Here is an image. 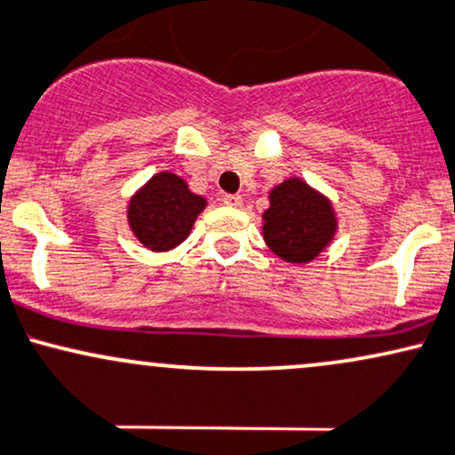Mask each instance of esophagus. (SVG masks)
Listing matches in <instances>:
<instances>
[{
  "label": "esophagus",
  "instance_id": "esophagus-1",
  "mask_svg": "<svg viewBox=\"0 0 455 455\" xmlns=\"http://www.w3.org/2000/svg\"><path fill=\"white\" fill-rule=\"evenodd\" d=\"M223 204H226V206H241L243 204V197L241 196H234V193H228V196H223Z\"/></svg>",
  "mask_w": 455,
  "mask_h": 455
}]
</instances>
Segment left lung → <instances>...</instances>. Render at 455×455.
Returning a JSON list of instances; mask_svg holds the SVG:
<instances>
[{
  "mask_svg": "<svg viewBox=\"0 0 455 455\" xmlns=\"http://www.w3.org/2000/svg\"><path fill=\"white\" fill-rule=\"evenodd\" d=\"M268 200L262 214L264 241L285 262L307 264L333 241L338 232L333 206L307 182L288 178L270 191Z\"/></svg>",
  "mask_w": 455,
  "mask_h": 455,
  "instance_id": "1",
  "label": "left lung"
}]
</instances>
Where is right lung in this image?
Returning <instances> with one entry per match:
<instances>
[{
    "instance_id": "right-lung-1",
    "label": "right lung",
    "mask_w": 455,
    "mask_h": 455,
    "mask_svg": "<svg viewBox=\"0 0 455 455\" xmlns=\"http://www.w3.org/2000/svg\"><path fill=\"white\" fill-rule=\"evenodd\" d=\"M206 200L188 191V185L172 172L152 176L131 197L126 219L135 238L150 251H170L191 234Z\"/></svg>"
}]
</instances>
